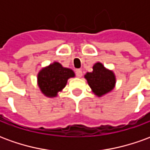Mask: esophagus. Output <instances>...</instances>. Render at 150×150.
Instances as JSON below:
<instances>
[{
	"label": "esophagus",
	"instance_id": "1",
	"mask_svg": "<svg viewBox=\"0 0 150 150\" xmlns=\"http://www.w3.org/2000/svg\"><path fill=\"white\" fill-rule=\"evenodd\" d=\"M75 74H76V76H77L78 78H80V77H82V75H83V72H82V70H80V69H78V70H76V71H75Z\"/></svg>",
	"mask_w": 150,
	"mask_h": 150
}]
</instances>
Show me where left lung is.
Here are the masks:
<instances>
[{
    "mask_svg": "<svg viewBox=\"0 0 150 150\" xmlns=\"http://www.w3.org/2000/svg\"><path fill=\"white\" fill-rule=\"evenodd\" d=\"M92 69V71L87 72L84 75L92 92L98 97H101L112 91L116 81L114 72L100 62L95 63Z\"/></svg>",
    "mask_w": 150,
    "mask_h": 150,
    "instance_id": "left-lung-1",
    "label": "left lung"
}]
</instances>
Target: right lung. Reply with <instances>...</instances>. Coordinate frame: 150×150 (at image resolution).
Masks as SVG:
<instances>
[{"label":"right lung","instance_id":"1","mask_svg":"<svg viewBox=\"0 0 150 150\" xmlns=\"http://www.w3.org/2000/svg\"><path fill=\"white\" fill-rule=\"evenodd\" d=\"M75 76V72L71 69L63 67L59 62H54L40 70L38 74V85L46 97H56L65 88L69 79Z\"/></svg>","mask_w":150,"mask_h":150}]
</instances>
